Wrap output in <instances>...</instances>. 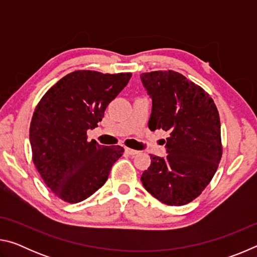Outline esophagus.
<instances>
[{
  "label": "esophagus",
  "mask_w": 257,
  "mask_h": 257,
  "mask_svg": "<svg viewBox=\"0 0 257 257\" xmlns=\"http://www.w3.org/2000/svg\"><path fill=\"white\" fill-rule=\"evenodd\" d=\"M124 152H125V153H127V154H129V155H136V154L138 153V151L133 150V149H129V147H125Z\"/></svg>",
  "instance_id": "1"
}]
</instances>
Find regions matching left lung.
Returning <instances> with one entry per match:
<instances>
[{
	"instance_id": "left-lung-1",
	"label": "left lung",
	"mask_w": 257,
	"mask_h": 257,
	"mask_svg": "<svg viewBox=\"0 0 257 257\" xmlns=\"http://www.w3.org/2000/svg\"><path fill=\"white\" fill-rule=\"evenodd\" d=\"M141 79L152 97L149 128L170 132L168 155L151 154L143 186L167 205H185L210 184L222 158L219 112L210 94L179 72H144Z\"/></svg>"
}]
</instances>
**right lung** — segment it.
<instances>
[{
    "mask_svg": "<svg viewBox=\"0 0 257 257\" xmlns=\"http://www.w3.org/2000/svg\"><path fill=\"white\" fill-rule=\"evenodd\" d=\"M130 72L77 70L56 82L35 108L29 128L33 162L59 198L78 203L107 180L123 147L87 141L106 107L127 86Z\"/></svg>",
    "mask_w": 257,
    "mask_h": 257,
    "instance_id": "obj_1",
    "label": "right lung"
}]
</instances>
